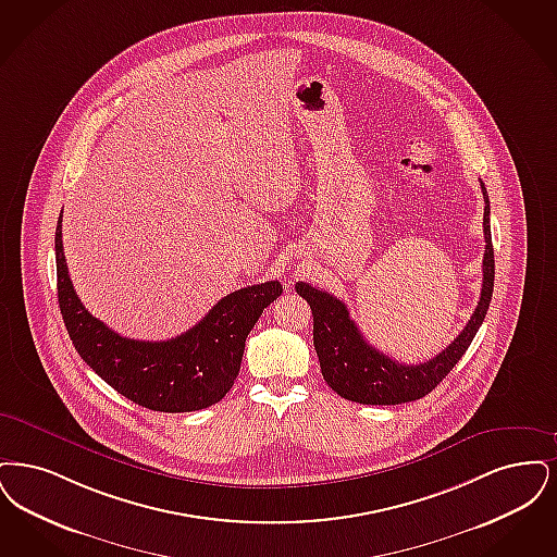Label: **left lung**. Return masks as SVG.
<instances>
[{"label":"left lung","instance_id":"8db88e82","mask_svg":"<svg viewBox=\"0 0 557 557\" xmlns=\"http://www.w3.org/2000/svg\"><path fill=\"white\" fill-rule=\"evenodd\" d=\"M484 197V258L481 299L460 335L438 356L424 363H399L391 360L363 339L360 329L349 318L345 304L326 290L308 283H297L295 290L310 304L314 315V347L326 385L337 395L366 406H395L416 401L433 388L460 362L474 335L483 324L493 297L495 258L491 243V208L488 194L481 183Z\"/></svg>","mask_w":557,"mask_h":557}]
</instances>
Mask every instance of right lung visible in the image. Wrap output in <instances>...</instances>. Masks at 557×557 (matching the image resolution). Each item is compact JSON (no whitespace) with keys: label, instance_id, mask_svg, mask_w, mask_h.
<instances>
[{"label":"right lung","instance_id":"add662e5","mask_svg":"<svg viewBox=\"0 0 557 557\" xmlns=\"http://www.w3.org/2000/svg\"><path fill=\"white\" fill-rule=\"evenodd\" d=\"M58 304L78 356L133 404L153 411H195L218 404L237 379L245 339L281 293L278 281L222 297L194 329L169 341L122 337L89 314L73 287L55 226Z\"/></svg>","mask_w":557,"mask_h":557}]
</instances>
